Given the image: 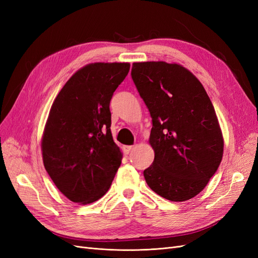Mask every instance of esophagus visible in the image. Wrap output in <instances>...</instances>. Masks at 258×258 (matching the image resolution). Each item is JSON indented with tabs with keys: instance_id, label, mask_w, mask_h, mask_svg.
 <instances>
[{
	"instance_id": "34e87169",
	"label": "esophagus",
	"mask_w": 258,
	"mask_h": 258,
	"mask_svg": "<svg viewBox=\"0 0 258 258\" xmlns=\"http://www.w3.org/2000/svg\"><path fill=\"white\" fill-rule=\"evenodd\" d=\"M132 148H134V146H132V145L123 146V153H124V154H129V153L132 151Z\"/></svg>"
}]
</instances>
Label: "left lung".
I'll list each match as a JSON object with an SVG mask.
<instances>
[{"label":"left lung","mask_w":258,"mask_h":258,"mask_svg":"<svg viewBox=\"0 0 258 258\" xmlns=\"http://www.w3.org/2000/svg\"><path fill=\"white\" fill-rule=\"evenodd\" d=\"M131 77L150 111L155 152L147 185L170 201L198 195L222 161L224 141L214 106L188 70L167 62H137Z\"/></svg>","instance_id":"1"}]
</instances>
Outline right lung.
<instances>
[{
    "label": "right lung",
    "mask_w": 258,
    "mask_h": 258,
    "mask_svg": "<svg viewBox=\"0 0 258 258\" xmlns=\"http://www.w3.org/2000/svg\"><path fill=\"white\" fill-rule=\"evenodd\" d=\"M129 63H91L79 70L54 99L43 136L44 167L57 188L87 205L108 190L121 163L111 134L110 102Z\"/></svg>",
    "instance_id": "add662e5"
}]
</instances>
